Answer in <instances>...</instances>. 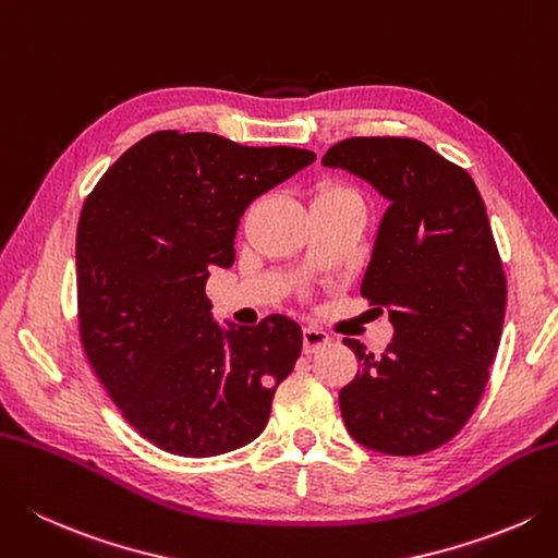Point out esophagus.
<instances>
[{"label": "esophagus", "instance_id": "1", "mask_svg": "<svg viewBox=\"0 0 558 558\" xmlns=\"http://www.w3.org/2000/svg\"><path fill=\"white\" fill-rule=\"evenodd\" d=\"M326 343H331L329 333L316 329V326H304V331H302V351L304 353L312 355V353L319 351V348H324Z\"/></svg>", "mask_w": 558, "mask_h": 558}]
</instances>
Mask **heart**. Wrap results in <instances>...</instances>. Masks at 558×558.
Here are the masks:
<instances>
[{"mask_svg":"<svg viewBox=\"0 0 558 558\" xmlns=\"http://www.w3.org/2000/svg\"><path fill=\"white\" fill-rule=\"evenodd\" d=\"M345 195H355V198H360V195L353 189H348V185L322 183L319 189H316V193H314V201H322V198H345Z\"/></svg>","mask_w":558,"mask_h":558,"instance_id":"heart-1","label":"heart"}]
</instances>
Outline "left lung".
<instances>
[{"instance_id": "8db88e82", "label": "left lung", "mask_w": 558, "mask_h": 558, "mask_svg": "<svg viewBox=\"0 0 558 558\" xmlns=\"http://www.w3.org/2000/svg\"><path fill=\"white\" fill-rule=\"evenodd\" d=\"M324 167L389 201L360 294L389 312L381 355L345 338L360 369L338 391L343 423L369 450L413 457L460 433L484 397L506 316V272L474 179L413 137H348Z\"/></svg>"}]
</instances>
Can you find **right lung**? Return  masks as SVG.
<instances>
[{
  "mask_svg": "<svg viewBox=\"0 0 558 558\" xmlns=\"http://www.w3.org/2000/svg\"><path fill=\"white\" fill-rule=\"evenodd\" d=\"M316 159L213 133L159 130L108 169L76 227V316L89 365L123 418L159 450L215 457L264 433L302 353L282 314L222 331L205 294L234 264L251 201Z\"/></svg>",
  "mask_w": 558,
  "mask_h": 558,
  "instance_id": "right-lung-1",
  "label": "right lung"
}]
</instances>
